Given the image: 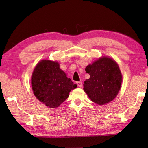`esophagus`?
Listing matches in <instances>:
<instances>
[{"label":"esophagus","mask_w":148,"mask_h":148,"mask_svg":"<svg viewBox=\"0 0 148 148\" xmlns=\"http://www.w3.org/2000/svg\"><path fill=\"white\" fill-rule=\"evenodd\" d=\"M77 86H79V87H80V88L83 87V83H81V81H77Z\"/></svg>","instance_id":"1"}]
</instances>
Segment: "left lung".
I'll return each mask as SVG.
<instances>
[{"mask_svg":"<svg viewBox=\"0 0 148 148\" xmlns=\"http://www.w3.org/2000/svg\"><path fill=\"white\" fill-rule=\"evenodd\" d=\"M90 74L84 81L83 89L92 101L103 105L117 96L122 83V75L119 66L111 58L102 57L85 69Z\"/></svg>","mask_w":148,"mask_h":148,"instance_id":"8db88e82","label":"left lung"}]
</instances>
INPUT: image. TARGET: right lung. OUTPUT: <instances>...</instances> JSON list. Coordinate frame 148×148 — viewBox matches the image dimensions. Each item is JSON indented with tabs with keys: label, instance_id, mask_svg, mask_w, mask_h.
<instances>
[{
	"label": "right lung",
	"instance_id": "obj_1",
	"mask_svg": "<svg viewBox=\"0 0 148 148\" xmlns=\"http://www.w3.org/2000/svg\"><path fill=\"white\" fill-rule=\"evenodd\" d=\"M34 95L49 108H56L68 98L77 87L57 62L42 60L36 66L31 79Z\"/></svg>",
	"mask_w": 148,
	"mask_h": 148
}]
</instances>
